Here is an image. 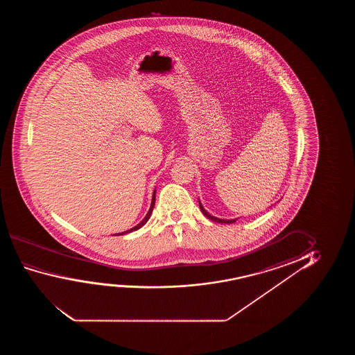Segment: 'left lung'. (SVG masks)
<instances>
[{"instance_id":"obj_1","label":"left lung","mask_w":355,"mask_h":355,"mask_svg":"<svg viewBox=\"0 0 355 355\" xmlns=\"http://www.w3.org/2000/svg\"><path fill=\"white\" fill-rule=\"evenodd\" d=\"M199 205H200V209H201V212H202V214H204V216H206V217H207V218H209V219H211V220H214V222H217V223L232 224V223H235V222H236V219H238V218H235V219L217 218V217H214V216H211V214H209V212H207V211H206V209H204V206H202V205H201V202H200V200H199Z\"/></svg>"}]
</instances>
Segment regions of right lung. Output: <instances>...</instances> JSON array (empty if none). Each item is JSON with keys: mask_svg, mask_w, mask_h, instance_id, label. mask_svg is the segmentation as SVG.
Returning a JSON list of instances; mask_svg holds the SVG:
<instances>
[{"mask_svg": "<svg viewBox=\"0 0 355 355\" xmlns=\"http://www.w3.org/2000/svg\"><path fill=\"white\" fill-rule=\"evenodd\" d=\"M155 193L156 190H154V194H153V200H151V205H150V209H149V211H148V214H146V217L143 218V220H141V223L137 224L136 227H133V228L130 229V230H126V232H122V233H117L114 234V235H123V234L127 233H131V232H135V230H138V229L141 228L144 224L149 220V218H150L151 212H153V209H154V205H155Z\"/></svg>", "mask_w": 355, "mask_h": 355, "instance_id": "1", "label": "right lung"}]
</instances>
